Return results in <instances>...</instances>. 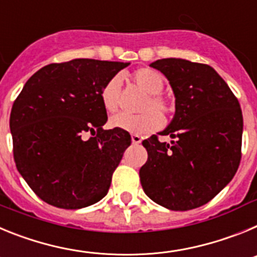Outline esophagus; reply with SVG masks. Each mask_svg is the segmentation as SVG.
<instances>
[{"label":"esophagus","mask_w":257,"mask_h":257,"mask_svg":"<svg viewBox=\"0 0 257 257\" xmlns=\"http://www.w3.org/2000/svg\"><path fill=\"white\" fill-rule=\"evenodd\" d=\"M131 140H133L134 144H140L142 143V138L139 135H136V134L131 135Z\"/></svg>","instance_id":"esophagus-1"}]
</instances>
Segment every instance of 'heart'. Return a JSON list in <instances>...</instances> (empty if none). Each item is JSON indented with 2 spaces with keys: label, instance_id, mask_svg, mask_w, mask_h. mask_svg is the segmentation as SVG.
I'll return each instance as SVG.
<instances>
[{
  "label": "heart",
  "instance_id": "b5f03b06",
  "mask_svg": "<svg viewBox=\"0 0 257 257\" xmlns=\"http://www.w3.org/2000/svg\"><path fill=\"white\" fill-rule=\"evenodd\" d=\"M131 79L136 86H139L148 96L143 103V113L136 115L118 113L110 117L109 124L113 128L128 131L133 134H149L161 128L163 117H170L174 112L171 100L161 94L165 87V77L161 72L152 68H140L131 74ZM119 88L121 82L118 77H113L103 86L100 92V100L106 112H115L119 104Z\"/></svg>",
  "mask_w": 257,
  "mask_h": 257
}]
</instances>
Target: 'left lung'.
<instances>
[{
	"mask_svg": "<svg viewBox=\"0 0 257 257\" xmlns=\"http://www.w3.org/2000/svg\"><path fill=\"white\" fill-rule=\"evenodd\" d=\"M170 81L175 117L143 145L148 160L140 169L145 194L158 205L187 211L206 205L233 179L242 157L243 117L235 95L216 70L184 59L151 64Z\"/></svg>",
	"mask_w": 257,
	"mask_h": 257,
	"instance_id": "1",
	"label": "left lung"
}]
</instances>
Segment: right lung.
Wrapping results in <instances>:
<instances>
[{
	"label": "right lung",
	"instance_id": "add662e5",
	"mask_svg": "<svg viewBox=\"0 0 257 257\" xmlns=\"http://www.w3.org/2000/svg\"><path fill=\"white\" fill-rule=\"evenodd\" d=\"M128 63L73 59L36 72L13 104L14 161L42 201L65 210L106 196L131 136L104 130L103 86ZM85 133L92 138L83 139Z\"/></svg>",
	"mask_w": 257,
	"mask_h": 257
}]
</instances>
